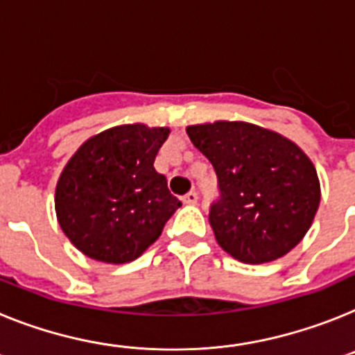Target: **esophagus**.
I'll return each instance as SVG.
<instances>
[{
    "mask_svg": "<svg viewBox=\"0 0 355 355\" xmlns=\"http://www.w3.org/2000/svg\"><path fill=\"white\" fill-rule=\"evenodd\" d=\"M198 201H199L198 193L193 192V190H192V192L187 193V196L183 198V202H187V205H198Z\"/></svg>",
    "mask_w": 355,
    "mask_h": 355,
    "instance_id": "34e87169",
    "label": "esophagus"
}]
</instances>
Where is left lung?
<instances>
[{
	"label": "left lung",
	"instance_id": "obj_1",
	"mask_svg": "<svg viewBox=\"0 0 355 355\" xmlns=\"http://www.w3.org/2000/svg\"><path fill=\"white\" fill-rule=\"evenodd\" d=\"M187 135L219 180L220 199L210 210L219 246L244 264L287 255L309 232L322 199L307 154L280 132L250 122L198 123Z\"/></svg>",
	"mask_w": 355,
	"mask_h": 355
}]
</instances>
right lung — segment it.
I'll return each mask as SVG.
<instances>
[{
  "label": "right lung",
  "mask_w": 355,
  "mask_h": 355,
  "mask_svg": "<svg viewBox=\"0 0 355 355\" xmlns=\"http://www.w3.org/2000/svg\"><path fill=\"white\" fill-rule=\"evenodd\" d=\"M168 127L125 123L91 136L62 168L55 214L69 242L105 264H127L159 239L181 201L154 159Z\"/></svg>",
  "instance_id": "obj_1"
}]
</instances>
